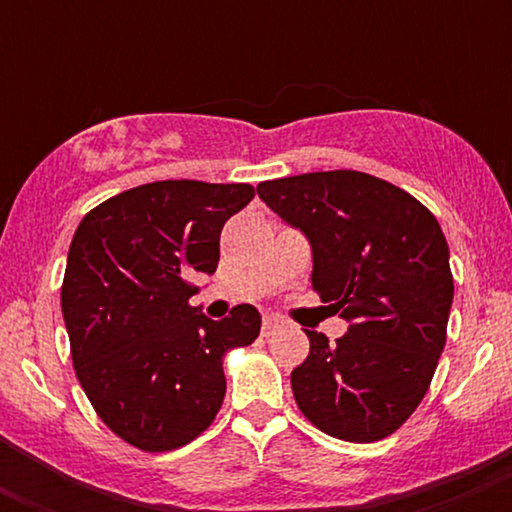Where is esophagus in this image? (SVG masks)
<instances>
[{"label":"esophagus","instance_id":"esophagus-1","mask_svg":"<svg viewBox=\"0 0 512 512\" xmlns=\"http://www.w3.org/2000/svg\"><path fill=\"white\" fill-rule=\"evenodd\" d=\"M281 325H284V322H281L279 317H276V315H267V317H264V320H262V334H264V337H269V334H274L276 330H279Z\"/></svg>","mask_w":512,"mask_h":512}]
</instances>
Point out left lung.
I'll use <instances>...</instances> for the list:
<instances>
[{"label":"left lung","instance_id":"1","mask_svg":"<svg viewBox=\"0 0 512 512\" xmlns=\"http://www.w3.org/2000/svg\"><path fill=\"white\" fill-rule=\"evenodd\" d=\"M313 250V289L349 322L291 373L305 419L327 436L373 443L424 399L452 305L450 250L436 216L409 192L358 170H322L257 185Z\"/></svg>","mask_w":512,"mask_h":512}]
</instances>
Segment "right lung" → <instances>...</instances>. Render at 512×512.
<instances>
[{"label":"right lung","mask_w":512,"mask_h":512,"mask_svg":"<svg viewBox=\"0 0 512 512\" xmlns=\"http://www.w3.org/2000/svg\"><path fill=\"white\" fill-rule=\"evenodd\" d=\"M252 197L245 182L158 180L98 204L76 228L62 284L76 378L134 448L195 440L226 395V351L260 334L255 305L223 320L190 305V276L216 272L223 223Z\"/></svg>","instance_id":"add662e5"}]
</instances>
